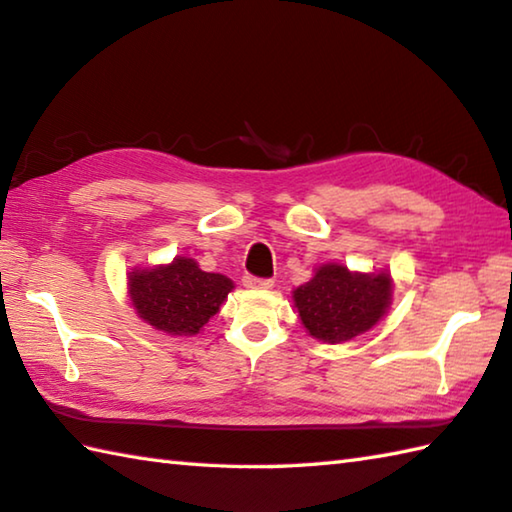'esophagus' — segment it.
I'll use <instances>...</instances> for the list:
<instances>
[{
  "label": "esophagus",
  "instance_id": "34e87169",
  "mask_svg": "<svg viewBox=\"0 0 512 512\" xmlns=\"http://www.w3.org/2000/svg\"><path fill=\"white\" fill-rule=\"evenodd\" d=\"M273 280H264V277H253V275H246L244 277V286L246 288H273Z\"/></svg>",
  "mask_w": 512,
  "mask_h": 512
}]
</instances>
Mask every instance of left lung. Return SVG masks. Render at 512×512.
<instances>
[{"mask_svg": "<svg viewBox=\"0 0 512 512\" xmlns=\"http://www.w3.org/2000/svg\"><path fill=\"white\" fill-rule=\"evenodd\" d=\"M295 309L313 338L345 342L369 331L392 304L389 273H351L342 264H322L293 291Z\"/></svg>", "mask_w": 512, "mask_h": 512, "instance_id": "left-lung-1", "label": "left lung"}]
</instances>
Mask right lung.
I'll return each mask as SVG.
<instances>
[{
	"label": "right lung",
	"mask_w": 512,
	"mask_h": 512,
	"mask_svg": "<svg viewBox=\"0 0 512 512\" xmlns=\"http://www.w3.org/2000/svg\"><path fill=\"white\" fill-rule=\"evenodd\" d=\"M127 286L138 318L170 336H197L235 288L226 275L201 271L190 257L134 268Z\"/></svg>",
	"instance_id": "add662e5"
}]
</instances>
